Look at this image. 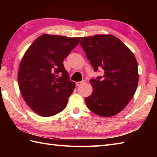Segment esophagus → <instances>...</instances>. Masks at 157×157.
Instances as JSON below:
<instances>
[{
  "instance_id": "esophagus-1",
  "label": "esophagus",
  "mask_w": 157,
  "mask_h": 157,
  "mask_svg": "<svg viewBox=\"0 0 157 157\" xmlns=\"http://www.w3.org/2000/svg\"><path fill=\"white\" fill-rule=\"evenodd\" d=\"M86 82V81L85 80V79H84V80L82 81V82H78L76 83V86H81V85H82V84H84Z\"/></svg>"
}]
</instances>
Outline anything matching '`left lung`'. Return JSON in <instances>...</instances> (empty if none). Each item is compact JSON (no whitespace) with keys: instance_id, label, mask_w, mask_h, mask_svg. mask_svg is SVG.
Segmentation results:
<instances>
[{"instance_id":"1","label":"left lung","mask_w":157,"mask_h":157,"mask_svg":"<svg viewBox=\"0 0 157 157\" xmlns=\"http://www.w3.org/2000/svg\"><path fill=\"white\" fill-rule=\"evenodd\" d=\"M80 45L94 71L103 76L91 79L92 94L85 98L88 108L99 116L109 117L124 109L138 84V63L134 55L113 35H94L81 39Z\"/></svg>"}]
</instances>
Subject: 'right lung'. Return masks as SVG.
Wrapping results in <instances>:
<instances>
[{"label": "right lung", "mask_w": 157, "mask_h": 157, "mask_svg": "<svg viewBox=\"0 0 157 157\" xmlns=\"http://www.w3.org/2000/svg\"><path fill=\"white\" fill-rule=\"evenodd\" d=\"M81 38L43 34L29 46L20 62L19 87L33 111L51 117L64 109L75 89L63 65Z\"/></svg>", "instance_id": "right-lung-1"}]
</instances>
